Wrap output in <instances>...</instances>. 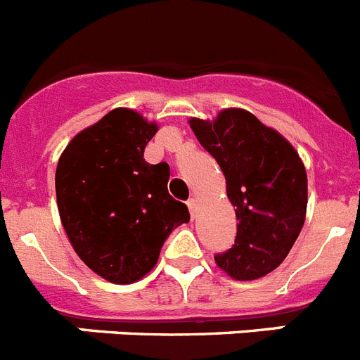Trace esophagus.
I'll return each instance as SVG.
<instances>
[{"mask_svg": "<svg viewBox=\"0 0 360 360\" xmlns=\"http://www.w3.org/2000/svg\"><path fill=\"white\" fill-rule=\"evenodd\" d=\"M187 207H189L191 218L195 219V218H196V212H198V200H196V198H191L189 202H187Z\"/></svg>", "mask_w": 360, "mask_h": 360, "instance_id": "esophagus-1", "label": "esophagus"}]
</instances>
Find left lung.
Masks as SVG:
<instances>
[{
  "label": "left lung",
  "mask_w": 360,
  "mask_h": 360,
  "mask_svg": "<svg viewBox=\"0 0 360 360\" xmlns=\"http://www.w3.org/2000/svg\"><path fill=\"white\" fill-rule=\"evenodd\" d=\"M189 126L224 171L236 211V240L216 254V265L238 281L263 278L281 265L303 229V162L285 136L240 108L219 111L212 122L191 119Z\"/></svg>",
  "instance_id": "1"
}]
</instances>
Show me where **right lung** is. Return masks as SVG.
Listing matches in <instances>:
<instances>
[{
  "mask_svg": "<svg viewBox=\"0 0 360 360\" xmlns=\"http://www.w3.org/2000/svg\"><path fill=\"white\" fill-rule=\"evenodd\" d=\"M157 131L141 113L117 108L73 136L57 164L66 236L95 274L117 285L144 278L165 238L189 221L186 203L167 193L169 167L144 160Z\"/></svg>",
  "mask_w": 360,
  "mask_h": 360,
  "instance_id": "1",
  "label": "right lung"
}]
</instances>
